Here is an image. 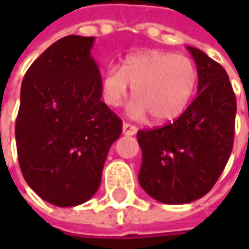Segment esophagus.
Masks as SVG:
<instances>
[{
	"mask_svg": "<svg viewBox=\"0 0 249 249\" xmlns=\"http://www.w3.org/2000/svg\"><path fill=\"white\" fill-rule=\"evenodd\" d=\"M123 132L125 135H134L137 132V126L132 124H128V123H124L123 124Z\"/></svg>",
	"mask_w": 249,
	"mask_h": 249,
	"instance_id": "34e87169",
	"label": "esophagus"
}]
</instances>
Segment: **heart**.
<instances>
[{"label": "heart", "mask_w": 249, "mask_h": 249, "mask_svg": "<svg viewBox=\"0 0 249 249\" xmlns=\"http://www.w3.org/2000/svg\"><path fill=\"white\" fill-rule=\"evenodd\" d=\"M132 86L135 101L129 114L135 118L147 112L156 123L178 118L189 107L197 85V69L192 59L160 50H144L128 56L120 66H109L101 82L107 105L118 108Z\"/></svg>", "instance_id": "b5f03b06"}]
</instances>
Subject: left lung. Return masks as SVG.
Returning <instances> with one entry per match:
<instances>
[{"instance_id":"1","label":"left lung","mask_w":249,"mask_h":249,"mask_svg":"<svg viewBox=\"0 0 249 249\" xmlns=\"http://www.w3.org/2000/svg\"><path fill=\"white\" fill-rule=\"evenodd\" d=\"M197 66V95L170 124L140 129L141 187L167 205L190 203L218 181L233 147L236 98L228 73L196 47H187Z\"/></svg>"}]
</instances>
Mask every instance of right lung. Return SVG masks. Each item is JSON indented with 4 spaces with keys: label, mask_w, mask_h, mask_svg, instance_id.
<instances>
[{
    "label": "right lung",
    "mask_w": 249,
    "mask_h": 249,
    "mask_svg": "<svg viewBox=\"0 0 249 249\" xmlns=\"http://www.w3.org/2000/svg\"><path fill=\"white\" fill-rule=\"evenodd\" d=\"M93 37L66 36L28 68L20 95L16 142L27 184L46 202L71 208L101 184L123 121L101 101Z\"/></svg>",
    "instance_id": "obj_1"
}]
</instances>
